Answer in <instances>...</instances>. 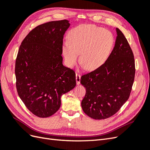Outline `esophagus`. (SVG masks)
Here are the masks:
<instances>
[{"mask_svg": "<svg viewBox=\"0 0 150 150\" xmlns=\"http://www.w3.org/2000/svg\"><path fill=\"white\" fill-rule=\"evenodd\" d=\"M76 83L78 85L80 84V81H81V76L79 74H76Z\"/></svg>", "mask_w": 150, "mask_h": 150, "instance_id": "esophagus-1", "label": "esophagus"}]
</instances>
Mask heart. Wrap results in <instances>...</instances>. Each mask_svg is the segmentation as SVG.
I'll return each mask as SVG.
<instances>
[{"label":"heart","mask_w":150,"mask_h":150,"mask_svg":"<svg viewBox=\"0 0 150 150\" xmlns=\"http://www.w3.org/2000/svg\"><path fill=\"white\" fill-rule=\"evenodd\" d=\"M67 39L62 46L66 64L73 67L80 54L79 62L88 71L101 67L108 59L115 44L114 36L110 31L90 24L72 29Z\"/></svg>","instance_id":"1"}]
</instances>
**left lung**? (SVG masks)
<instances>
[{
  "mask_svg": "<svg viewBox=\"0 0 150 150\" xmlns=\"http://www.w3.org/2000/svg\"><path fill=\"white\" fill-rule=\"evenodd\" d=\"M115 47L108 59L98 69L81 76L86 88L81 107L94 120L114 115L128 100L134 79V59L128 40L116 28Z\"/></svg>",
  "mask_w": 150,
  "mask_h": 150,
  "instance_id": "8db88e82",
  "label": "left lung"
}]
</instances>
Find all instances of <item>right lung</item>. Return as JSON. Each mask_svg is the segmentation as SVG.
I'll use <instances>...</instances> for the list:
<instances>
[{"mask_svg":"<svg viewBox=\"0 0 150 150\" xmlns=\"http://www.w3.org/2000/svg\"><path fill=\"white\" fill-rule=\"evenodd\" d=\"M69 21H51L32 30L22 40L16 61L17 93L28 110L47 117L60 108L61 98L76 86L74 71L62 64L63 37Z\"/></svg>","mask_w":150,"mask_h":150,"instance_id":"1","label":"right lung"}]
</instances>
